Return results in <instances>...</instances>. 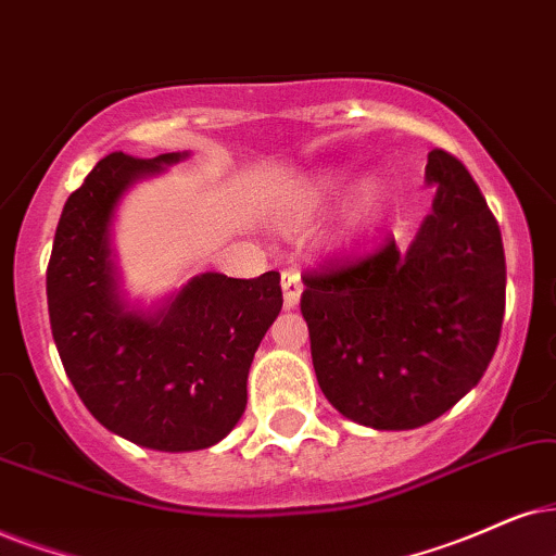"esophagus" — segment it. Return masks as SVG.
<instances>
[{
  "instance_id": "1",
  "label": "esophagus",
  "mask_w": 556,
  "mask_h": 556,
  "mask_svg": "<svg viewBox=\"0 0 556 556\" xmlns=\"http://www.w3.org/2000/svg\"><path fill=\"white\" fill-rule=\"evenodd\" d=\"M282 292H285V307H287V311L298 307L300 294H302L300 271H294V269H285L282 271Z\"/></svg>"
}]
</instances>
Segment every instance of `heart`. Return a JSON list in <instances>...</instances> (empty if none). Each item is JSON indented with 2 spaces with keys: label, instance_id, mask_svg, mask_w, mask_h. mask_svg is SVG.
<instances>
[{
  "label": "heart",
  "instance_id": "1",
  "mask_svg": "<svg viewBox=\"0 0 556 556\" xmlns=\"http://www.w3.org/2000/svg\"><path fill=\"white\" fill-rule=\"evenodd\" d=\"M349 174L346 172H333L328 177H323L318 185H315L311 192H307V205L311 207H320L326 202L333 200L336 194L341 192L343 185H346ZM382 185L377 179H367L362 181L359 189H356L354 202L349 207V217L346 226H343V238H354L359 230L367 226V220L377 213L379 205H382Z\"/></svg>",
  "mask_w": 556,
  "mask_h": 556
}]
</instances>
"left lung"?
Masks as SVG:
<instances>
[{
	"label": "left lung",
	"instance_id": "1",
	"mask_svg": "<svg viewBox=\"0 0 556 556\" xmlns=\"http://www.w3.org/2000/svg\"><path fill=\"white\" fill-rule=\"evenodd\" d=\"M431 215L407 249L388 238L356 262L307 274L300 311L323 395L343 418L410 431L480 382L505 313L497 220L446 151H431Z\"/></svg>",
	"mask_w": 556,
	"mask_h": 556
}]
</instances>
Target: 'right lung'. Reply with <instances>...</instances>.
<instances>
[{
	"label": "right lung",
	"instance_id": "1",
	"mask_svg": "<svg viewBox=\"0 0 556 556\" xmlns=\"http://www.w3.org/2000/svg\"><path fill=\"white\" fill-rule=\"evenodd\" d=\"M187 156H104L63 205L46 277L53 341L76 395L108 431L156 452H197L233 431L251 362L282 311L277 271H205L149 307L128 300L112 245L117 205Z\"/></svg>",
	"mask_w": 556,
	"mask_h": 556
}]
</instances>
